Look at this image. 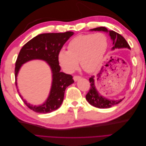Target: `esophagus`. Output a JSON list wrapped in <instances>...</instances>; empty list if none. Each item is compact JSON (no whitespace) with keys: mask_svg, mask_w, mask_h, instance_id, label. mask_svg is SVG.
Returning <instances> with one entry per match:
<instances>
[{"mask_svg":"<svg viewBox=\"0 0 146 146\" xmlns=\"http://www.w3.org/2000/svg\"><path fill=\"white\" fill-rule=\"evenodd\" d=\"M80 78H81V77L79 76H74V77H73V79H74V80L75 82L77 81V80H79V79H80Z\"/></svg>","mask_w":146,"mask_h":146,"instance_id":"1","label":"esophagus"}]
</instances>
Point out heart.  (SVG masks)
<instances>
[{
    "label": "heart",
    "instance_id": "1",
    "mask_svg": "<svg viewBox=\"0 0 146 146\" xmlns=\"http://www.w3.org/2000/svg\"><path fill=\"white\" fill-rule=\"evenodd\" d=\"M107 47L108 38L104 33L78 35L69 42L68 50L60 51V64L66 72L72 73L78 68L80 61L85 71L92 72L102 62Z\"/></svg>",
    "mask_w": 146,
    "mask_h": 146
}]
</instances>
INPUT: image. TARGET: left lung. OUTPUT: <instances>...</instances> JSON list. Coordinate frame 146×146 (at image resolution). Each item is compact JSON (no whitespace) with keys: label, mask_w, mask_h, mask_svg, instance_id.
<instances>
[{"label":"left lung","mask_w":146,"mask_h":146,"mask_svg":"<svg viewBox=\"0 0 146 146\" xmlns=\"http://www.w3.org/2000/svg\"><path fill=\"white\" fill-rule=\"evenodd\" d=\"M91 30L103 31V32H109L110 36L113 41V44L114 46L112 48L113 50H114L115 48H128L130 49V47L125 40V39L122 35L117 33V32H115L114 31H108L107 28L104 27L95 28L93 29H91ZM104 68L102 67L101 68L100 70H102ZM94 79L95 77L94 76H91V77H90L89 79L90 83V89L86 95V99L87 101L91 105H93L94 107L99 108H108L111 107L113 105L120 103L121 101H122L123 99L118 100H111L106 99L100 96L96 88V86L94 85Z\"/></svg>","instance_id":"left-lung-1"}]
</instances>
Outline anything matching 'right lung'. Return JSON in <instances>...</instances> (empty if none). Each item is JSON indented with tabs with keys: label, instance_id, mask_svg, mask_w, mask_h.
<instances>
[{
	"label": "right lung",
	"instance_id": "1",
	"mask_svg": "<svg viewBox=\"0 0 146 146\" xmlns=\"http://www.w3.org/2000/svg\"><path fill=\"white\" fill-rule=\"evenodd\" d=\"M72 32L42 33L35 36L22 47L15 64V79L21 66L27 61L39 59L46 61L52 72V83L49 96L42 105H31L19 96L24 104L35 112L48 113L58 109L62 104L64 92L68 86L74 82L72 76L60 72L58 54L65 42L72 36ZM18 92V91H17Z\"/></svg>",
	"mask_w": 146,
	"mask_h": 146
}]
</instances>
